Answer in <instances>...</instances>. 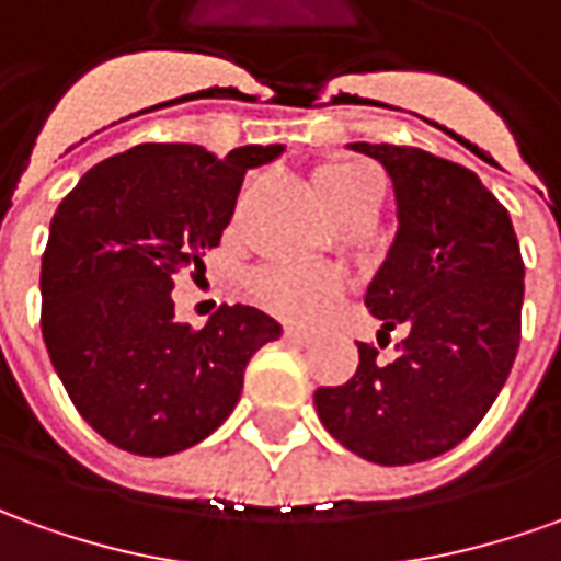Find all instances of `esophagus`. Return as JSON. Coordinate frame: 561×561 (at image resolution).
<instances>
[{
	"mask_svg": "<svg viewBox=\"0 0 561 561\" xmlns=\"http://www.w3.org/2000/svg\"><path fill=\"white\" fill-rule=\"evenodd\" d=\"M284 339H287V342H299V345H302V342H308V339H311V332L305 330V327H293V323H289V327H284Z\"/></svg>",
	"mask_w": 561,
	"mask_h": 561,
	"instance_id": "34e87169",
	"label": "esophagus"
}]
</instances>
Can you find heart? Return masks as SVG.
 Returning a JSON list of instances; mask_svg holds the SVG:
<instances>
[{
  "mask_svg": "<svg viewBox=\"0 0 561 561\" xmlns=\"http://www.w3.org/2000/svg\"><path fill=\"white\" fill-rule=\"evenodd\" d=\"M320 198L327 201V207L335 210L345 201L357 198L363 192H369L373 173L360 164H327L314 176ZM339 274L330 268H265L250 280V293L259 305H265L268 311L289 320H308L318 314L323 305L330 302L339 293Z\"/></svg>",
  "mask_w": 561,
  "mask_h": 561,
  "instance_id": "b5f03b06",
  "label": "heart"
}]
</instances>
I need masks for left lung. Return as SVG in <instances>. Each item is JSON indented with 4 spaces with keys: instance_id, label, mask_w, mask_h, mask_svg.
<instances>
[{
    "instance_id": "1",
    "label": "left lung",
    "mask_w": 561,
    "mask_h": 561,
    "mask_svg": "<svg viewBox=\"0 0 561 561\" xmlns=\"http://www.w3.org/2000/svg\"><path fill=\"white\" fill-rule=\"evenodd\" d=\"M388 170L397 234L366 289L378 339L403 327L400 357L360 366L314 405L345 449L403 467L455 449L492 409L519 351L525 265L504 204L473 170L415 146L351 142Z\"/></svg>"
}]
</instances>
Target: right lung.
<instances>
[{
  "mask_svg": "<svg viewBox=\"0 0 561 561\" xmlns=\"http://www.w3.org/2000/svg\"><path fill=\"white\" fill-rule=\"evenodd\" d=\"M284 152L142 142L100 161L60 201L42 256V335L79 415L118 449L164 458L229 419L243 369L280 323L222 305L192 330L173 320V277L231 222L243 173Z\"/></svg>",
  "mask_w": 561,
  "mask_h": 561,
  "instance_id": "1",
  "label": "right lung"
}]
</instances>
